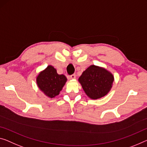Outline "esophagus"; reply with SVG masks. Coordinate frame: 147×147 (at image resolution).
<instances>
[{"label": "esophagus", "mask_w": 147, "mask_h": 147, "mask_svg": "<svg viewBox=\"0 0 147 147\" xmlns=\"http://www.w3.org/2000/svg\"><path fill=\"white\" fill-rule=\"evenodd\" d=\"M69 78L71 79H76V74H72V75L69 76Z\"/></svg>", "instance_id": "esophagus-1"}]
</instances>
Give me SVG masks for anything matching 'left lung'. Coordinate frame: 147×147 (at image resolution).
<instances>
[{
    "label": "left lung",
    "instance_id": "obj_1",
    "mask_svg": "<svg viewBox=\"0 0 147 147\" xmlns=\"http://www.w3.org/2000/svg\"><path fill=\"white\" fill-rule=\"evenodd\" d=\"M79 81L88 96L98 99L110 91L114 76L107 69L92 65L83 72Z\"/></svg>",
    "mask_w": 147,
    "mask_h": 147
}]
</instances>
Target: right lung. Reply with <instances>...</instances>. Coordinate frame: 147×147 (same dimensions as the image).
<instances>
[{"mask_svg": "<svg viewBox=\"0 0 147 147\" xmlns=\"http://www.w3.org/2000/svg\"><path fill=\"white\" fill-rule=\"evenodd\" d=\"M66 81V76L58 74L56 69L52 66H49L40 72L37 78L38 87L51 98L59 94Z\"/></svg>", "mask_w": 147, "mask_h": 147, "instance_id": "add662e5", "label": "right lung"}]
</instances>
